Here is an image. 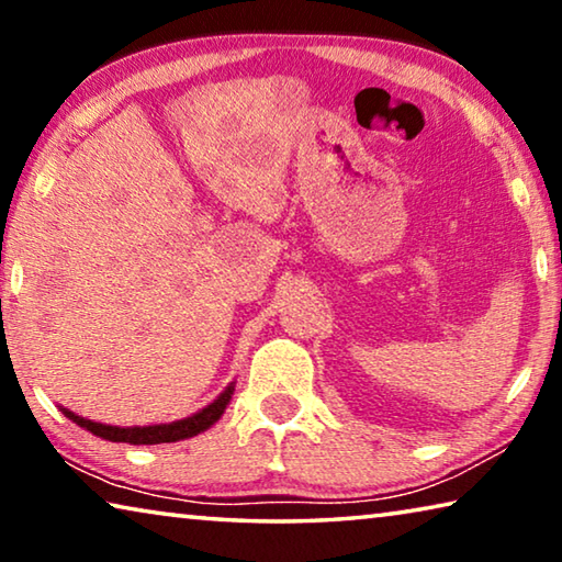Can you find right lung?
Here are the masks:
<instances>
[{"label":"right lung","instance_id":"obj_1","mask_svg":"<svg viewBox=\"0 0 562 562\" xmlns=\"http://www.w3.org/2000/svg\"><path fill=\"white\" fill-rule=\"evenodd\" d=\"M235 392V384H231L225 389V392L215 398L213 404H207L201 412L188 416V418H180V422L173 424H156V426H126V429H121V426H109V424H99V422H91V418H83V416H76L69 408H61L66 418H71L74 424H79L81 429L91 431L93 436H101V439L106 441H116V443H133V446H140V443H173L180 439H190V436H198L205 429H211V426L217 422V418L223 416L225 406L231 404Z\"/></svg>","mask_w":562,"mask_h":562}]
</instances>
